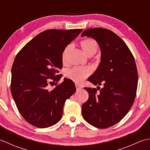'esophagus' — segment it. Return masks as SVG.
I'll return each mask as SVG.
<instances>
[{"label":"esophagus","instance_id":"1","mask_svg":"<svg viewBox=\"0 0 150 150\" xmlns=\"http://www.w3.org/2000/svg\"><path fill=\"white\" fill-rule=\"evenodd\" d=\"M75 87H76V89H77V90H81V89L82 88L81 85L79 84H77V83H75Z\"/></svg>","mask_w":150,"mask_h":150}]
</instances>
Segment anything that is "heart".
<instances>
[{
	"mask_svg": "<svg viewBox=\"0 0 150 150\" xmlns=\"http://www.w3.org/2000/svg\"><path fill=\"white\" fill-rule=\"evenodd\" d=\"M80 46L84 53L88 57L93 56L98 50L97 42L92 39H86L81 40ZM71 49V46L68 45L64 50L62 55V60L64 64L67 63V55ZM91 73V69L89 67L75 66L67 70L65 72V75L67 78L76 82H79L88 77Z\"/></svg>",
	"mask_w": 150,
	"mask_h": 150,
	"instance_id": "heart-1",
	"label": "heart"
}]
</instances>
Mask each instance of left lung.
<instances>
[{
  "label": "left lung",
  "mask_w": 150,
  "mask_h": 150,
  "mask_svg": "<svg viewBox=\"0 0 150 150\" xmlns=\"http://www.w3.org/2000/svg\"><path fill=\"white\" fill-rule=\"evenodd\" d=\"M82 37L94 39L101 50V61L88 81L100 88H84L89 98L82 106L84 119L98 128L116 124L128 113L134 103L138 73L134 57L122 39L110 30H86Z\"/></svg>",
  "instance_id": "1"
}]
</instances>
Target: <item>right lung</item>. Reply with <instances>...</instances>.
Returning <instances> with one entry per match:
<instances>
[{
    "instance_id": "obj_1",
    "label": "right lung",
    "mask_w": 150,
    "mask_h": 150,
    "mask_svg": "<svg viewBox=\"0 0 150 150\" xmlns=\"http://www.w3.org/2000/svg\"><path fill=\"white\" fill-rule=\"evenodd\" d=\"M82 31H42L16 56L11 68V95L19 113L31 125L45 128L61 119L65 101L76 88L69 79L57 84L62 77L56 73L62 68L64 50ZM55 81L56 87L50 89Z\"/></svg>"
}]
</instances>
